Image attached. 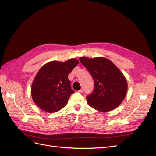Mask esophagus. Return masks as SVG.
<instances>
[{
  "label": "esophagus",
  "mask_w": 156,
  "mask_h": 156,
  "mask_svg": "<svg viewBox=\"0 0 156 156\" xmlns=\"http://www.w3.org/2000/svg\"><path fill=\"white\" fill-rule=\"evenodd\" d=\"M78 92L79 93H83V89H80V90L79 91H78Z\"/></svg>",
  "instance_id": "obj_1"
}]
</instances>
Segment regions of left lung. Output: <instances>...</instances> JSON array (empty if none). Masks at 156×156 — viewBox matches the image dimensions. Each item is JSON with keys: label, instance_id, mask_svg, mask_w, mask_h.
Here are the masks:
<instances>
[{"label": "left lung", "instance_id": "obj_1", "mask_svg": "<svg viewBox=\"0 0 156 156\" xmlns=\"http://www.w3.org/2000/svg\"><path fill=\"white\" fill-rule=\"evenodd\" d=\"M79 60L91 73L94 90L87 96L88 105L100 112L112 110L119 105L126 95L128 84L123 73L108 59L103 57Z\"/></svg>", "mask_w": 156, "mask_h": 156}]
</instances>
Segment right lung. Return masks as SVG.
Wrapping results in <instances>:
<instances>
[{
	"mask_svg": "<svg viewBox=\"0 0 156 156\" xmlns=\"http://www.w3.org/2000/svg\"><path fill=\"white\" fill-rule=\"evenodd\" d=\"M78 63L77 60L72 58L65 62L52 61L42 66L31 87L35 104L49 113L58 112L67 104L74 93L68 75Z\"/></svg>",
	"mask_w": 156,
	"mask_h": 156,
	"instance_id": "right-lung-1",
	"label": "right lung"
}]
</instances>
